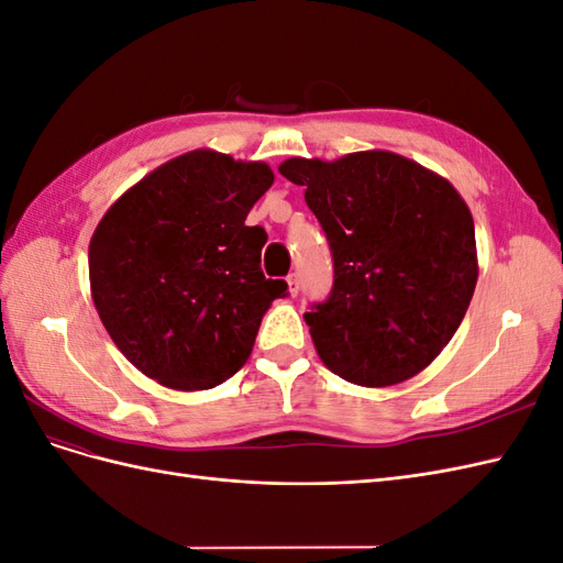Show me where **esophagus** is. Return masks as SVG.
I'll list each match as a JSON object with an SVG mask.
<instances>
[{
    "label": "esophagus",
    "instance_id": "esophagus-1",
    "mask_svg": "<svg viewBox=\"0 0 563 563\" xmlns=\"http://www.w3.org/2000/svg\"><path fill=\"white\" fill-rule=\"evenodd\" d=\"M288 294H291L294 298L300 294V277L296 275V272H294V275H288Z\"/></svg>",
    "mask_w": 563,
    "mask_h": 563
}]
</instances>
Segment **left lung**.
Masks as SVG:
<instances>
[{"instance_id":"obj_1","label":"left lung","mask_w":563,"mask_h":563,"mask_svg":"<svg viewBox=\"0 0 563 563\" xmlns=\"http://www.w3.org/2000/svg\"><path fill=\"white\" fill-rule=\"evenodd\" d=\"M327 232L333 288L305 312L335 376L364 387L413 378L463 321L476 286L474 220L455 187L395 152L286 159Z\"/></svg>"}]
</instances>
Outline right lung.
<instances>
[{
	"label": "right lung",
	"instance_id": "add662e5",
	"mask_svg": "<svg viewBox=\"0 0 563 563\" xmlns=\"http://www.w3.org/2000/svg\"><path fill=\"white\" fill-rule=\"evenodd\" d=\"M275 174L195 150L119 197L89 244L91 296L106 331L147 378L209 389L244 366L263 314L284 298L265 279L267 234L246 216Z\"/></svg>",
	"mask_w": 563,
	"mask_h": 563
}]
</instances>
